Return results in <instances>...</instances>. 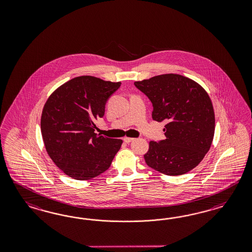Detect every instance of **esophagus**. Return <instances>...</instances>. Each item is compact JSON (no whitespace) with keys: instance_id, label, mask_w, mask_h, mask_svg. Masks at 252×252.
Segmentation results:
<instances>
[{"instance_id":"34e87169","label":"esophagus","mask_w":252,"mask_h":252,"mask_svg":"<svg viewBox=\"0 0 252 252\" xmlns=\"http://www.w3.org/2000/svg\"><path fill=\"white\" fill-rule=\"evenodd\" d=\"M123 140H124L126 143H129V142H131V141L133 140V138H132V137H125L123 138Z\"/></svg>"}]
</instances>
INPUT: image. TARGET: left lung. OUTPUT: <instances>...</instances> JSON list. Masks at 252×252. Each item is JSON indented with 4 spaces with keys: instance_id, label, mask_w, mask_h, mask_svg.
<instances>
[{
    "instance_id": "left-lung-1",
    "label": "left lung",
    "mask_w": 252,
    "mask_h": 252,
    "mask_svg": "<svg viewBox=\"0 0 252 252\" xmlns=\"http://www.w3.org/2000/svg\"><path fill=\"white\" fill-rule=\"evenodd\" d=\"M134 84L152 101L153 120L167 123L165 138L150 142L146 163L167 176L189 172L204 158L214 139L215 118L208 93L194 80L176 74Z\"/></svg>"
}]
</instances>
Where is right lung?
<instances>
[{
	"instance_id": "obj_1",
	"label": "right lung",
	"mask_w": 252,
	"mask_h": 252,
	"mask_svg": "<svg viewBox=\"0 0 252 252\" xmlns=\"http://www.w3.org/2000/svg\"><path fill=\"white\" fill-rule=\"evenodd\" d=\"M120 86L95 76H77L47 99L41 135L49 156L66 176L89 180L110 167L123 140L96 134L95 121L103 117L107 100Z\"/></svg>"
}]
</instances>
